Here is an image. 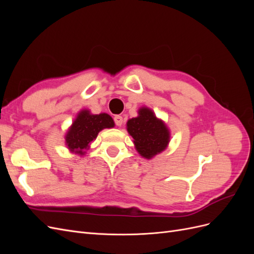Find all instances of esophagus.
Wrapping results in <instances>:
<instances>
[{
  "label": "esophagus",
  "mask_w": 254,
  "mask_h": 254,
  "mask_svg": "<svg viewBox=\"0 0 254 254\" xmlns=\"http://www.w3.org/2000/svg\"><path fill=\"white\" fill-rule=\"evenodd\" d=\"M114 122H115V124H117V126H122L123 125V118L121 117V115H115Z\"/></svg>",
  "instance_id": "34e87169"
}]
</instances>
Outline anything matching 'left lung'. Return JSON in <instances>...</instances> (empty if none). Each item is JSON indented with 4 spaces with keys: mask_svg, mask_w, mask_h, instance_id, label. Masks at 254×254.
Here are the masks:
<instances>
[{
    "mask_svg": "<svg viewBox=\"0 0 254 254\" xmlns=\"http://www.w3.org/2000/svg\"><path fill=\"white\" fill-rule=\"evenodd\" d=\"M126 128L132 136L135 150L147 160L164 151L171 141V131L164 121L157 118L148 107H141L137 117L127 121Z\"/></svg>",
    "mask_w": 254,
    "mask_h": 254,
    "instance_id": "8db88e82",
    "label": "left lung"
}]
</instances>
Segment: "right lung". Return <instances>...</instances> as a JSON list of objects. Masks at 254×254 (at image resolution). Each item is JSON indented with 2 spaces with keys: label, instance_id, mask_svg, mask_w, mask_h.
I'll return each mask as SVG.
<instances>
[{
  "label": "right lung",
  "instance_id": "1",
  "mask_svg": "<svg viewBox=\"0 0 254 254\" xmlns=\"http://www.w3.org/2000/svg\"><path fill=\"white\" fill-rule=\"evenodd\" d=\"M114 121L108 113L93 114L88 109L80 110L64 135L66 148L78 156H84L99 131L113 128Z\"/></svg>",
  "mask_w": 254,
  "mask_h": 254
}]
</instances>
